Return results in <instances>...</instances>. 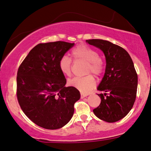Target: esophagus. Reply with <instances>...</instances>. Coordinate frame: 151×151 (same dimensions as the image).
Returning <instances> with one entry per match:
<instances>
[{
	"mask_svg": "<svg viewBox=\"0 0 151 151\" xmlns=\"http://www.w3.org/2000/svg\"><path fill=\"white\" fill-rule=\"evenodd\" d=\"M87 96H88V94L84 93H80V97H81V98H85V97H86Z\"/></svg>",
	"mask_w": 151,
	"mask_h": 151,
	"instance_id": "1",
	"label": "esophagus"
}]
</instances>
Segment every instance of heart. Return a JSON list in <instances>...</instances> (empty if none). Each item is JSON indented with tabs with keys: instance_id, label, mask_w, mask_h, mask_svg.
Segmentation results:
<instances>
[{
	"instance_id": "obj_1",
	"label": "heart",
	"mask_w": 151,
	"mask_h": 151,
	"mask_svg": "<svg viewBox=\"0 0 151 151\" xmlns=\"http://www.w3.org/2000/svg\"><path fill=\"white\" fill-rule=\"evenodd\" d=\"M72 56L75 60L82 59L88 61L86 73H92L97 76L103 71V63L99 58V54L95 49L86 45H80L71 51ZM71 59L67 55H64L59 60L58 68L63 75L69 76L71 73ZM70 86L77 88L82 93H88L96 85L94 77L88 75L84 77H74L68 82Z\"/></svg>"
}]
</instances>
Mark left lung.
<instances>
[{"label": "left lung", "instance_id": "left-lung-1", "mask_svg": "<svg viewBox=\"0 0 151 151\" xmlns=\"http://www.w3.org/2000/svg\"><path fill=\"white\" fill-rule=\"evenodd\" d=\"M98 47L106 58L104 76L98 90L101 98L99 106L93 109L99 119L115 122L124 117L133 108L137 88V74L129 53L118 45L100 39L86 40Z\"/></svg>", "mask_w": 151, "mask_h": 151}]
</instances>
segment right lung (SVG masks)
<instances>
[{"label": "right lung", "instance_id": "right-lung-1", "mask_svg": "<svg viewBox=\"0 0 151 151\" xmlns=\"http://www.w3.org/2000/svg\"><path fill=\"white\" fill-rule=\"evenodd\" d=\"M74 43H40L29 51L18 68L17 96L20 106L33 122L46 129H60L70 121L80 91L66 87L58 68L60 58Z\"/></svg>", "mask_w": 151, "mask_h": 151}]
</instances>
